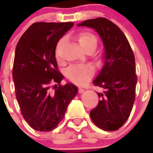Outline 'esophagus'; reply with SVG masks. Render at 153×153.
Instances as JSON below:
<instances>
[{"instance_id":"34e87169","label":"esophagus","mask_w":153,"mask_h":153,"mask_svg":"<svg viewBox=\"0 0 153 153\" xmlns=\"http://www.w3.org/2000/svg\"><path fill=\"white\" fill-rule=\"evenodd\" d=\"M83 91H84V90H83L82 87H79V88H78V92H79V93H82Z\"/></svg>"}]
</instances>
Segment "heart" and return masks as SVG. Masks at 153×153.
Listing matches in <instances>:
<instances>
[{
  "mask_svg": "<svg viewBox=\"0 0 153 153\" xmlns=\"http://www.w3.org/2000/svg\"><path fill=\"white\" fill-rule=\"evenodd\" d=\"M78 41L80 46L83 47L85 51L92 50L94 51L98 45V40L97 37L90 32L84 31L79 33L77 36ZM63 43V39L59 40L56 44V56L59 55V50L60 45ZM93 74V69L91 66L87 64H79V65H72L70 66L66 70V76L67 77L75 83L83 84L86 83Z\"/></svg>",
  "mask_w": 153,
  "mask_h": 153,
  "instance_id": "b5f03b06",
  "label": "heart"
}]
</instances>
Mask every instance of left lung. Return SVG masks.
<instances>
[{
	"label": "left lung",
	"mask_w": 153,
	"mask_h": 153,
	"mask_svg": "<svg viewBox=\"0 0 153 153\" xmlns=\"http://www.w3.org/2000/svg\"><path fill=\"white\" fill-rule=\"evenodd\" d=\"M83 26L96 30L105 47V63L93 81L104 92L98 93L100 100L90 111V117L101 129L116 131L126 122L135 101L137 76L134 53L123 32L108 19L97 17L78 24Z\"/></svg>",
	"instance_id": "1"
}]
</instances>
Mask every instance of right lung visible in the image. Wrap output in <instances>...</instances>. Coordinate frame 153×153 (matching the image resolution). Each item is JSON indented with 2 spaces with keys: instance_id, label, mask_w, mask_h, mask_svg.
<instances>
[{
  "instance_id": "1",
  "label": "right lung",
  "mask_w": 153,
  "mask_h": 153,
  "mask_svg": "<svg viewBox=\"0 0 153 153\" xmlns=\"http://www.w3.org/2000/svg\"><path fill=\"white\" fill-rule=\"evenodd\" d=\"M74 25L36 22L16 47L12 71L16 98L23 117L35 130L50 132L56 128L77 93L72 83L60 85L63 76L55 56L58 41Z\"/></svg>"
}]
</instances>
